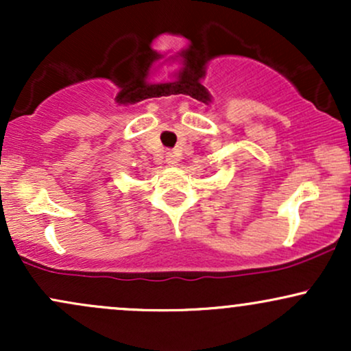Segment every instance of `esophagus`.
Returning a JSON list of instances; mask_svg holds the SVG:
<instances>
[{"label":"esophagus","instance_id":"34e87169","mask_svg":"<svg viewBox=\"0 0 351 351\" xmlns=\"http://www.w3.org/2000/svg\"><path fill=\"white\" fill-rule=\"evenodd\" d=\"M167 163L170 165V167H175V165L178 163V160L175 158V155H173V153H168V155H167Z\"/></svg>","mask_w":351,"mask_h":351}]
</instances>
